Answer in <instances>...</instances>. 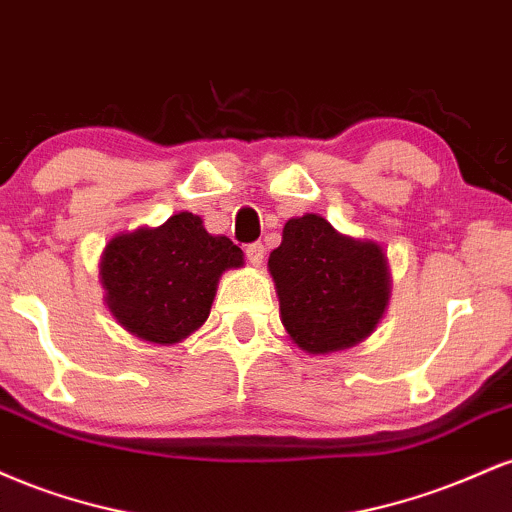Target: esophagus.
<instances>
[{
	"label": "esophagus",
	"mask_w": 512,
	"mask_h": 512,
	"mask_svg": "<svg viewBox=\"0 0 512 512\" xmlns=\"http://www.w3.org/2000/svg\"><path fill=\"white\" fill-rule=\"evenodd\" d=\"M245 255H248L250 264H262L264 260V245L262 243H252L245 248Z\"/></svg>",
	"instance_id": "esophagus-1"
}]
</instances>
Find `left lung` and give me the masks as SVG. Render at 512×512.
Instances as JSON below:
<instances>
[{"label": "left lung", "mask_w": 512, "mask_h": 512, "mask_svg": "<svg viewBox=\"0 0 512 512\" xmlns=\"http://www.w3.org/2000/svg\"><path fill=\"white\" fill-rule=\"evenodd\" d=\"M267 267L281 325L305 354L361 344L390 305L392 274L383 245L344 236L320 214L286 221Z\"/></svg>", "instance_id": "left-lung-1"}]
</instances>
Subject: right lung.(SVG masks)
<instances>
[{
    "instance_id": "right-lung-1",
    "label": "right lung",
    "mask_w": 512,
    "mask_h": 512,
    "mask_svg": "<svg viewBox=\"0 0 512 512\" xmlns=\"http://www.w3.org/2000/svg\"><path fill=\"white\" fill-rule=\"evenodd\" d=\"M243 264L238 245L180 211L161 226L110 238L101 257L105 305L132 337L178 344L207 322L221 274Z\"/></svg>"
}]
</instances>
